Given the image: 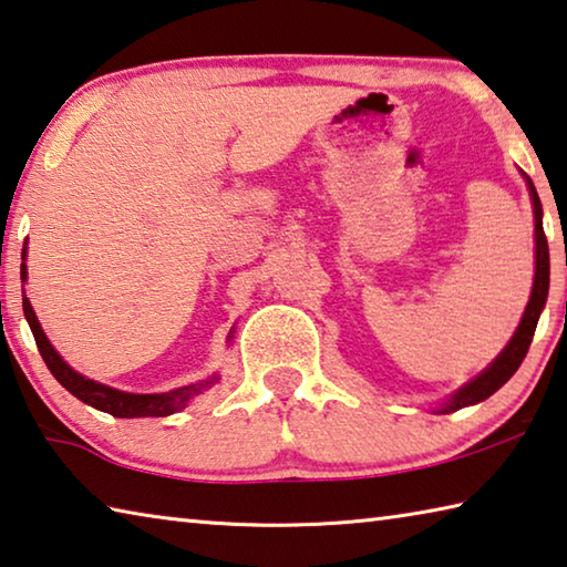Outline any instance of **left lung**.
Masks as SVG:
<instances>
[{"mask_svg":"<svg viewBox=\"0 0 567 567\" xmlns=\"http://www.w3.org/2000/svg\"><path fill=\"white\" fill-rule=\"evenodd\" d=\"M528 188H530L533 213H535V280H533L530 302L526 307V312H523L516 334H513L508 347L498 354L496 362H493L486 372L473 379L471 384L458 389L456 394L449 399V404L439 409V414H451V411L478 404V401L488 399L491 394H496V391L518 372L520 362L526 359L528 349H530L535 327H538L540 310L545 307V300H548L550 255H548V238H545V233H543V205H540V198H538V193H535V185L530 178H528Z\"/></svg>","mask_w":567,"mask_h":567,"instance_id":"8db88e82","label":"left lung"}]
</instances>
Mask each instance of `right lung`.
Masks as SVG:
<instances>
[{
    "label": "right lung",
    "mask_w": 567,
    "mask_h": 567,
    "mask_svg": "<svg viewBox=\"0 0 567 567\" xmlns=\"http://www.w3.org/2000/svg\"><path fill=\"white\" fill-rule=\"evenodd\" d=\"M24 257L27 255L22 252V260ZM24 280H27V265L22 262V282ZM22 307H24L27 322H29V327H32V334L37 339L39 354H41V359H44V364L49 367V372L54 374L56 382L64 389H69L76 399L84 401V404L94 406L99 411H106V414H111V416L138 419V416L176 414V411L185 409V404H188L193 396H198L200 391H205L215 382V377L203 379V382H198V384L173 389V391H166V394H128V391H118V389H111L106 384L91 382V379L74 372V369H71L64 359L56 354V349L49 344L47 334L41 332V324L32 310V305H29V300H27L24 287H22Z\"/></svg>",
    "instance_id": "1"
}]
</instances>
